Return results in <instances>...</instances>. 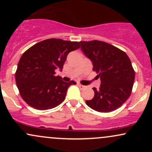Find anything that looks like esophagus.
Returning a JSON list of instances; mask_svg holds the SVG:
<instances>
[{"instance_id":"esophagus-1","label":"esophagus","mask_w":152,"mask_h":152,"mask_svg":"<svg viewBox=\"0 0 152 152\" xmlns=\"http://www.w3.org/2000/svg\"><path fill=\"white\" fill-rule=\"evenodd\" d=\"M78 86L80 88H81V89H83V88H85V86H83V85H82V84H81V83H78Z\"/></svg>"}]
</instances>
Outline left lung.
Masks as SVG:
<instances>
[{
    "label": "left lung",
    "instance_id": "1",
    "mask_svg": "<svg viewBox=\"0 0 152 152\" xmlns=\"http://www.w3.org/2000/svg\"><path fill=\"white\" fill-rule=\"evenodd\" d=\"M79 43L101 79L99 89L94 87V97L86 104L99 112L117 109L129 99L133 88L135 72L129 58L124 51L106 42L94 40Z\"/></svg>",
    "mask_w": 152,
    "mask_h": 152
}]
</instances>
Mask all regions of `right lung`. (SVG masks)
<instances>
[{"instance_id": "add662e5", "label": "right lung", "mask_w": 152, "mask_h": 152, "mask_svg": "<svg viewBox=\"0 0 152 152\" xmlns=\"http://www.w3.org/2000/svg\"><path fill=\"white\" fill-rule=\"evenodd\" d=\"M79 48L77 41L50 38L24 52L15 72V82L26 104L34 109L47 110L65 100L68 88L76 83L64 81L56 76L55 71H62L68 54Z\"/></svg>"}]
</instances>
